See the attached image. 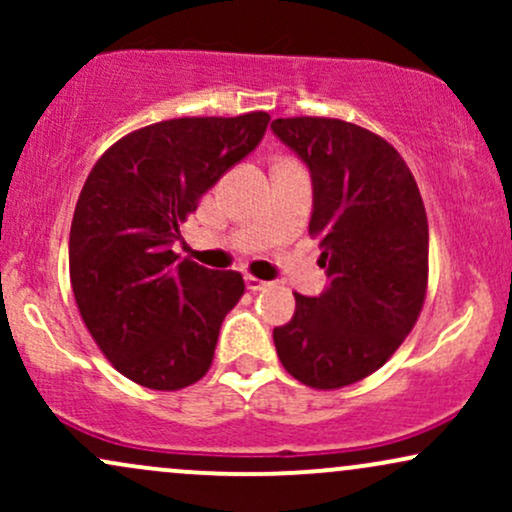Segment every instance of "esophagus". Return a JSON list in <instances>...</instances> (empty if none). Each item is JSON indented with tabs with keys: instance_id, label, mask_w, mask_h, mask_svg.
<instances>
[{
	"instance_id": "1",
	"label": "esophagus",
	"mask_w": 512,
	"mask_h": 512,
	"mask_svg": "<svg viewBox=\"0 0 512 512\" xmlns=\"http://www.w3.org/2000/svg\"><path fill=\"white\" fill-rule=\"evenodd\" d=\"M245 286H248L250 291H264L269 289V281H262V279H255V276H245Z\"/></svg>"
}]
</instances>
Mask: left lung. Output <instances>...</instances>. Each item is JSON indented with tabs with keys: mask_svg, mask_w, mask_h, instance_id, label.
<instances>
[{
	"mask_svg": "<svg viewBox=\"0 0 512 512\" xmlns=\"http://www.w3.org/2000/svg\"><path fill=\"white\" fill-rule=\"evenodd\" d=\"M272 132L313 180L310 233L327 286L296 293L274 327L284 366L317 390L358 383L397 351L426 298L428 221L414 175L378 134L332 117H279Z\"/></svg>",
	"mask_w": 512,
	"mask_h": 512,
	"instance_id": "obj_1",
	"label": "left lung"
}]
</instances>
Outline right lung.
<instances>
[{
    "label": "right lung",
    "mask_w": 512,
    "mask_h": 512,
    "mask_svg": "<svg viewBox=\"0 0 512 512\" xmlns=\"http://www.w3.org/2000/svg\"><path fill=\"white\" fill-rule=\"evenodd\" d=\"M267 125V113L156 122L110 146L88 173L69 231V279L91 337L134 383L180 390L209 370L243 276L178 260L173 245Z\"/></svg>",
    "instance_id": "right-lung-1"
}]
</instances>
